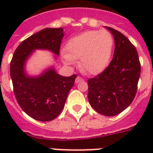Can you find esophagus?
Masks as SVG:
<instances>
[{
  "instance_id": "34e87169",
  "label": "esophagus",
  "mask_w": 153,
  "mask_h": 153,
  "mask_svg": "<svg viewBox=\"0 0 153 153\" xmlns=\"http://www.w3.org/2000/svg\"><path fill=\"white\" fill-rule=\"evenodd\" d=\"M82 80H83V79L81 76H77L76 79H75V82L78 83V82H79L80 81H82Z\"/></svg>"
}]
</instances>
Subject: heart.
I'll use <instances>...</instances> for the list:
<instances>
[{
    "instance_id": "obj_1",
    "label": "heart",
    "mask_w": 153,
    "mask_h": 153,
    "mask_svg": "<svg viewBox=\"0 0 153 153\" xmlns=\"http://www.w3.org/2000/svg\"><path fill=\"white\" fill-rule=\"evenodd\" d=\"M114 37L106 30H91L73 37L67 42L63 54L65 62L72 63L79 59V67L83 72L96 74L109 64L114 50Z\"/></svg>"
}]
</instances>
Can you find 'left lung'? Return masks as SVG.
I'll return each instance as SVG.
<instances>
[{
	"label": "left lung",
	"mask_w": 153,
	"mask_h": 153,
	"mask_svg": "<svg viewBox=\"0 0 153 153\" xmlns=\"http://www.w3.org/2000/svg\"><path fill=\"white\" fill-rule=\"evenodd\" d=\"M106 28L114 37V57L102 73L88 79V101L98 113L112 117L125 110L135 98L140 62L129 39L112 27Z\"/></svg>",
	"instance_id": "8db88e82"
}]
</instances>
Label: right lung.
Masks as SVG:
<instances>
[{
  "mask_svg": "<svg viewBox=\"0 0 153 153\" xmlns=\"http://www.w3.org/2000/svg\"><path fill=\"white\" fill-rule=\"evenodd\" d=\"M63 36L62 27L44 28L21 42L11 60L10 76L16 99L20 108L37 121H51L59 115L77 74L61 76L50 68L40 76L29 77L25 74V62L35 49L59 55Z\"/></svg>",
  "mask_w": 153,
  "mask_h": 153,
  "instance_id": "obj_1",
  "label": "right lung"
}]
</instances>
